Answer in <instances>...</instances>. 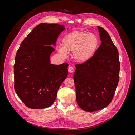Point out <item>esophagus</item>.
<instances>
[{
	"mask_svg": "<svg viewBox=\"0 0 135 135\" xmlns=\"http://www.w3.org/2000/svg\"><path fill=\"white\" fill-rule=\"evenodd\" d=\"M68 71L69 73H73V71H74V68L72 67H69L68 68Z\"/></svg>",
	"mask_w": 135,
	"mask_h": 135,
	"instance_id": "obj_1",
	"label": "esophagus"
}]
</instances>
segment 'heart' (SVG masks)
I'll use <instances>...</instances> for the list:
<instances>
[{"label":"heart","instance_id":"obj_1","mask_svg":"<svg viewBox=\"0 0 135 135\" xmlns=\"http://www.w3.org/2000/svg\"><path fill=\"white\" fill-rule=\"evenodd\" d=\"M96 36L87 32L75 30L64 36L62 46L57 47L59 54L63 57L68 52L73 51V58L79 63H84L90 60L98 46Z\"/></svg>","mask_w":135,"mask_h":135}]
</instances>
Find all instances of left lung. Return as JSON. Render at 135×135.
<instances>
[{
  "label": "left lung",
  "instance_id": "obj_1",
  "mask_svg": "<svg viewBox=\"0 0 135 135\" xmlns=\"http://www.w3.org/2000/svg\"><path fill=\"white\" fill-rule=\"evenodd\" d=\"M101 44L87 62L75 65L74 81L79 107L95 112L111 103L119 82L118 51L104 28L98 26Z\"/></svg>",
  "mask_w": 135,
  "mask_h": 135
}]
</instances>
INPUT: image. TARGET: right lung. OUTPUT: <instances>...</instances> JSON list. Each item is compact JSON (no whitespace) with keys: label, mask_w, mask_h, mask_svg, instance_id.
<instances>
[{"label":"right lung","mask_w":135,"mask_h":135,"mask_svg":"<svg viewBox=\"0 0 135 135\" xmlns=\"http://www.w3.org/2000/svg\"><path fill=\"white\" fill-rule=\"evenodd\" d=\"M64 26L40 23L23 39L14 65L15 90L27 107L40 109L50 107L68 75V64L54 65L50 57L55 49Z\"/></svg>","instance_id":"obj_1"}]
</instances>
